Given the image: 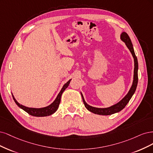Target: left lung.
Returning a JSON list of instances; mask_svg holds the SVG:
<instances>
[{
	"mask_svg": "<svg viewBox=\"0 0 153 153\" xmlns=\"http://www.w3.org/2000/svg\"><path fill=\"white\" fill-rule=\"evenodd\" d=\"M120 38H121V40L125 43L126 46H127L128 48V50L131 52L133 57H134V80H133L132 85L130 88L129 91L128 92L127 94L125 95V97L124 98H123L122 100H121L119 102L116 103V104L113 105L109 107H107V108H97V107H92L90 105H88V103L85 102V99H84L83 95L82 94V93L81 92V94L82 98V101H83L84 104H85V107L88 111L93 112V113H94V114H96L107 116V115L113 114H114V113L121 111L122 109H124L125 107L127 105V103L129 102L130 100L131 99V98L132 97L133 95L134 94V93L135 92V90H136V88L137 86V83H138L137 58L135 56V54L134 50V47H133V44L131 43V39H130V37L128 36V35L126 32H123L121 34Z\"/></svg>",
	"mask_w": 153,
	"mask_h": 153,
	"instance_id": "left-lung-1",
	"label": "left lung"
}]
</instances>
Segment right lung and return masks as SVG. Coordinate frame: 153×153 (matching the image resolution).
<instances>
[{
    "label": "right lung",
    "mask_w": 153,
    "mask_h": 153,
    "mask_svg": "<svg viewBox=\"0 0 153 153\" xmlns=\"http://www.w3.org/2000/svg\"><path fill=\"white\" fill-rule=\"evenodd\" d=\"M71 79H70L68 81H67L65 85H64L62 88L61 91H60V93H58V95H57L56 98H55V100H54V102L51 103L50 105H48L47 107H42V108H32V107H25L24 106L20 103H19L15 99V98L14 97L13 95V98L15 102V103H16V105L20 107L21 109H22L23 111H25V112H27L28 114H29L31 116H36V117H44V116H50L53 114L55 113L59 107V104L60 103V100H61V97L63 92L65 90L66 88L70 84Z\"/></svg>",
    "instance_id": "obj_1"
}]
</instances>
